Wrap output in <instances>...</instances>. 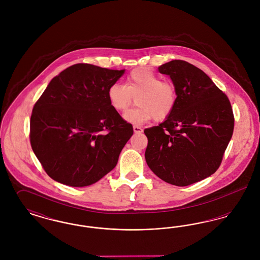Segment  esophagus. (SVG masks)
Returning <instances> with one entry per match:
<instances>
[{
	"mask_svg": "<svg viewBox=\"0 0 260 260\" xmlns=\"http://www.w3.org/2000/svg\"><path fill=\"white\" fill-rule=\"evenodd\" d=\"M134 132H135L136 134H140V133H142V132H143V129H142L140 126L134 125Z\"/></svg>",
	"mask_w": 260,
	"mask_h": 260,
	"instance_id": "1",
	"label": "esophagus"
}]
</instances>
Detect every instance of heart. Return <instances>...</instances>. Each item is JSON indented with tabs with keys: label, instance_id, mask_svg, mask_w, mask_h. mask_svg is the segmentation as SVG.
Wrapping results in <instances>:
<instances>
[{
	"label": "heart",
	"instance_id": "1",
	"mask_svg": "<svg viewBox=\"0 0 260 260\" xmlns=\"http://www.w3.org/2000/svg\"><path fill=\"white\" fill-rule=\"evenodd\" d=\"M107 96L115 111L125 112L135 102L138 107L124 114V119L142 124L154 118L157 122L167 120L173 114L178 101V90L172 81H161L160 76L147 68L133 70L125 80V86L111 85Z\"/></svg>",
	"mask_w": 260,
	"mask_h": 260
}]
</instances>
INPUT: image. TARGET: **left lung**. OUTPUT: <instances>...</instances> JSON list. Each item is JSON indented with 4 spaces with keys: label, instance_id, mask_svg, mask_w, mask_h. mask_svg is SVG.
<instances>
[{
    "label": "left lung",
    "instance_id": "left-lung-1",
    "mask_svg": "<svg viewBox=\"0 0 260 260\" xmlns=\"http://www.w3.org/2000/svg\"><path fill=\"white\" fill-rule=\"evenodd\" d=\"M178 90L173 114L144 129L145 160L151 171L173 185L187 186L215 173L234 131L227 95L198 67L172 60L158 68Z\"/></svg>",
    "mask_w": 260,
    "mask_h": 260
}]
</instances>
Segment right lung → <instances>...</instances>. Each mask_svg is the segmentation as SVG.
<instances>
[{"label":"right lung","mask_w":260,"mask_h":260,"mask_svg":"<svg viewBox=\"0 0 260 260\" xmlns=\"http://www.w3.org/2000/svg\"><path fill=\"white\" fill-rule=\"evenodd\" d=\"M124 70L74 64L50 81L30 119V143L45 172L65 185L95 183L116 167L134 134L107 91Z\"/></svg>","instance_id":"obj_1"}]
</instances>
